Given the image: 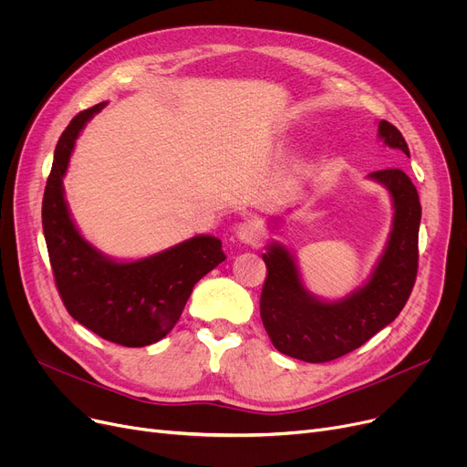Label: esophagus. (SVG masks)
Listing matches in <instances>:
<instances>
[{
    "label": "esophagus",
    "mask_w": 467,
    "mask_h": 467,
    "mask_svg": "<svg viewBox=\"0 0 467 467\" xmlns=\"http://www.w3.org/2000/svg\"><path fill=\"white\" fill-rule=\"evenodd\" d=\"M236 238L248 246H259V242L263 240V229L259 225V221L255 219H246L236 227Z\"/></svg>",
    "instance_id": "1"
}]
</instances>
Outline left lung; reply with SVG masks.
I'll return each instance as SVG.
<instances>
[{
  "mask_svg": "<svg viewBox=\"0 0 467 467\" xmlns=\"http://www.w3.org/2000/svg\"><path fill=\"white\" fill-rule=\"evenodd\" d=\"M379 136L410 157L405 138L391 122H379ZM369 178L389 191L394 225L373 276L352 296L333 303L316 299L284 246L275 242L263 254L266 280L259 301L261 320L275 348L289 358L326 363L359 348L396 320L410 296L419 273V192L400 168L377 170Z\"/></svg>",
  "mask_w": 467,
  "mask_h": 467,
  "instance_id": "obj_1",
  "label": "left lung"
}]
</instances>
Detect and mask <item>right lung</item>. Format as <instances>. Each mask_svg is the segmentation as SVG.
<instances>
[{"instance_id": "add662e5", "label": "right lung", "mask_w": 467, "mask_h": 467, "mask_svg": "<svg viewBox=\"0 0 467 467\" xmlns=\"http://www.w3.org/2000/svg\"><path fill=\"white\" fill-rule=\"evenodd\" d=\"M106 102L69 120L43 194V234L60 299L73 320L129 348L153 345L180 320L194 284L227 257L215 236H194L157 255L117 263L79 234L64 201L62 178L87 120Z\"/></svg>"}]
</instances>
